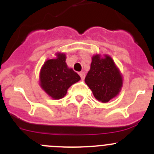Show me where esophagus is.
Masks as SVG:
<instances>
[{"mask_svg":"<svg viewBox=\"0 0 154 154\" xmlns=\"http://www.w3.org/2000/svg\"><path fill=\"white\" fill-rule=\"evenodd\" d=\"M79 75H80V77H81L82 79L84 80V79H85V73H84L83 72H79Z\"/></svg>","mask_w":154,"mask_h":154,"instance_id":"obj_1","label":"esophagus"}]
</instances>
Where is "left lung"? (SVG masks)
I'll return each mask as SVG.
<instances>
[{"label": "left lung", "instance_id": "obj_1", "mask_svg": "<svg viewBox=\"0 0 154 154\" xmlns=\"http://www.w3.org/2000/svg\"><path fill=\"white\" fill-rule=\"evenodd\" d=\"M85 82L92 90L94 97L105 103L119 95L123 80L119 68L109 55L96 54L92 57Z\"/></svg>", "mask_w": 154, "mask_h": 154}]
</instances>
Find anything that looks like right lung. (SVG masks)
Masks as SVG:
<instances>
[{
	"label": "right lung",
	"mask_w": 154,
	"mask_h": 154,
	"mask_svg": "<svg viewBox=\"0 0 154 154\" xmlns=\"http://www.w3.org/2000/svg\"><path fill=\"white\" fill-rule=\"evenodd\" d=\"M55 58L47 59L39 73V85L53 99H60L66 95L69 87L81 79L65 62V53H55Z\"/></svg>",
	"instance_id": "right-lung-1"
}]
</instances>
